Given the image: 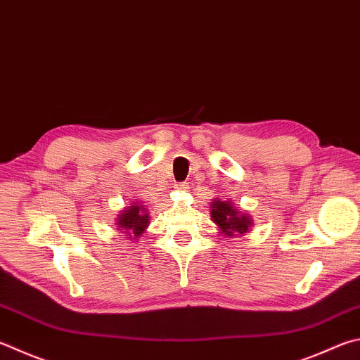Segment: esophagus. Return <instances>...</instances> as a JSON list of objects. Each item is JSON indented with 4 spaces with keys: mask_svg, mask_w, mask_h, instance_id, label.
I'll return each instance as SVG.
<instances>
[{
    "mask_svg": "<svg viewBox=\"0 0 360 360\" xmlns=\"http://www.w3.org/2000/svg\"><path fill=\"white\" fill-rule=\"evenodd\" d=\"M176 188H178V191H187L188 184L187 182H178V184H176Z\"/></svg>",
    "mask_w": 360,
    "mask_h": 360,
    "instance_id": "34e87169",
    "label": "esophagus"
}]
</instances>
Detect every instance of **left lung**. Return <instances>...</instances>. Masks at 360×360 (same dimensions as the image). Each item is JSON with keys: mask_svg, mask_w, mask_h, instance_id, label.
<instances>
[{"mask_svg": "<svg viewBox=\"0 0 360 360\" xmlns=\"http://www.w3.org/2000/svg\"><path fill=\"white\" fill-rule=\"evenodd\" d=\"M211 206L212 220L217 224L221 233L226 234V236H233L234 233L244 234L248 230V226L252 225L250 219L244 214H239L236 209L231 206V202L215 200Z\"/></svg>", "mask_w": 360, "mask_h": 360, "instance_id": "obj_1", "label": "left lung"}]
</instances>
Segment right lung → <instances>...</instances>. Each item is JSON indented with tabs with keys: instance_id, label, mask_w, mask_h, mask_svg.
Segmentation results:
<instances>
[{
	"instance_id": "right-lung-1",
	"label": "right lung",
	"mask_w": 360,
	"mask_h": 360,
	"mask_svg": "<svg viewBox=\"0 0 360 360\" xmlns=\"http://www.w3.org/2000/svg\"><path fill=\"white\" fill-rule=\"evenodd\" d=\"M149 224V215L146 209L143 206H130L129 209L124 211V214L117 219V226L126 230L127 233L134 234L135 238H139L146 230Z\"/></svg>"
}]
</instances>
